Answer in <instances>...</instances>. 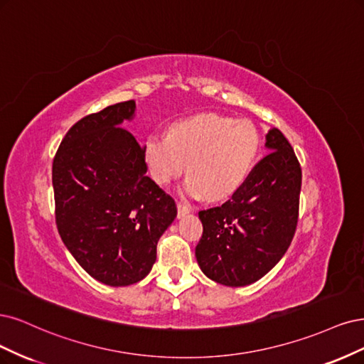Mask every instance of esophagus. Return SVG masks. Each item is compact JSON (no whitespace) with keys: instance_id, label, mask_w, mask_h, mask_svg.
Returning a JSON list of instances; mask_svg holds the SVG:
<instances>
[{"instance_id":"1","label":"esophagus","mask_w":364,"mask_h":364,"mask_svg":"<svg viewBox=\"0 0 364 364\" xmlns=\"http://www.w3.org/2000/svg\"><path fill=\"white\" fill-rule=\"evenodd\" d=\"M177 208H178V218H183L187 213H191V207L183 204V203H177Z\"/></svg>"}]
</instances>
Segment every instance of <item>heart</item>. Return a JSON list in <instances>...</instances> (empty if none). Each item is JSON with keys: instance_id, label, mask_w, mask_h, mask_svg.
<instances>
[{"instance_id": "b5f03b06", "label": "heart", "mask_w": 364, "mask_h": 364, "mask_svg": "<svg viewBox=\"0 0 364 364\" xmlns=\"http://www.w3.org/2000/svg\"><path fill=\"white\" fill-rule=\"evenodd\" d=\"M260 134L252 122L201 113L173 122L168 134H149L144 159L151 178L168 186L186 169L183 192L219 201L236 193L255 165Z\"/></svg>"}]
</instances>
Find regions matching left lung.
<instances>
[{
    "mask_svg": "<svg viewBox=\"0 0 364 364\" xmlns=\"http://www.w3.org/2000/svg\"><path fill=\"white\" fill-rule=\"evenodd\" d=\"M271 151L240 189L219 207L199 212L203 236L195 255L219 284L240 287L260 279L281 260L295 236L302 171L278 128L266 134Z\"/></svg>",
    "mask_w": 364,
    "mask_h": 364,
    "instance_id": "8db88e82",
    "label": "left lung"
}]
</instances>
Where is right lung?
<instances>
[{
  "instance_id": "obj_1",
  "label": "right lung",
  "mask_w": 364,
  "mask_h": 364,
  "mask_svg": "<svg viewBox=\"0 0 364 364\" xmlns=\"http://www.w3.org/2000/svg\"><path fill=\"white\" fill-rule=\"evenodd\" d=\"M133 100L75 122L53 161L55 225L78 264L101 283L144 279L157 242L177 216L173 198L146 175L144 148L119 127Z\"/></svg>"
}]
</instances>
